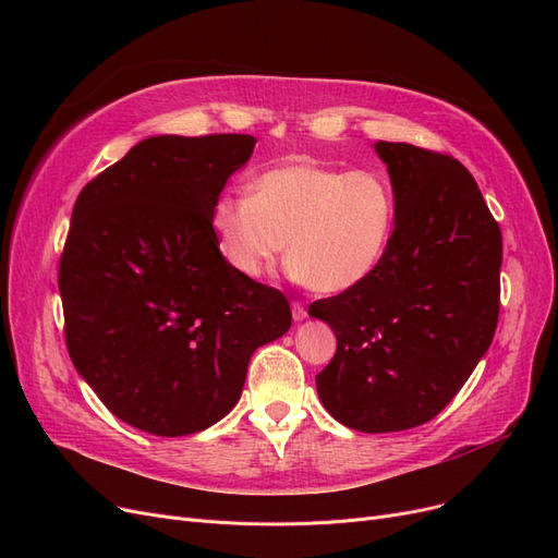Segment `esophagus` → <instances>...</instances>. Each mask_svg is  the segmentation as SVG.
Instances as JSON below:
<instances>
[{
	"label": "esophagus",
	"mask_w": 558,
	"mask_h": 558,
	"mask_svg": "<svg viewBox=\"0 0 558 558\" xmlns=\"http://www.w3.org/2000/svg\"><path fill=\"white\" fill-rule=\"evenodd\" d=\"M292 317H294L296 322L308 317V311H305V305H303L301 301H292Z\"/></svg>",
	"instance_id": "34e87169"
}]
</instances>
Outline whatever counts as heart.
<instances>
[{"label": "heart", "mask_w": 558, "mask_h": 558, "mask_svg": "<svg viewBox=\"0 0 558 558\" xmlns=\"http://www.w3.org/2000/svg\"><path fill=\"white\" fill-rule=\"evenodd\" d=\"M397 220V192L385 173L308 161L268 169L250 196L222 194L210 210L215 243L233 271L259 278L290 241L292 274L325 294L352 290L377 271Z\"/></svg>", "instance_id": "1"}]
</instances>
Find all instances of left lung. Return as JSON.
Here are the masks:
<instances>
[{"instance_id":"obj_1","label":"left lung","mask_w":558,"mask_h":558,"mask_svg":"<svg viewBox=\"0 0 558 558\" xmlns=\"http://www.w3.org/2000/svg\"><path fill=\"white\" fill-rule=\"evenodd\" d=\"M397 192L385 262L352 290L311 303L336 333L315 377L331 415L364 434L434 420L489 350L500 311V227L459 159L375 143Z\"/></svg>"}]
</instances>
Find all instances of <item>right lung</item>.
Wrapping results in <instances>:
<instances>
[{
	"instance_id": "1",
	"label": "right lung",
	"mask_w": 558,
	"mask_h": 558,
	"mask_svg": "<svg viewBox=\"0 0 558 558\" xmlns=\"http://www.w3.org/2000/svg\"><path fill=\"white\" fill-rule=\"evenodd\" d=\"M255 143L153 136L78 194L58 274L64 340L124 424L178 438L220 422L253 352L292 327L290 301L233 271L210 227Z\"/></svg>"
}]
</instances>
